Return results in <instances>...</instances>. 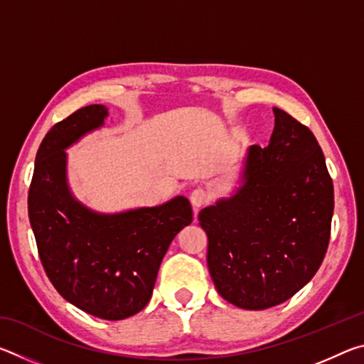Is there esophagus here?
Wrapping results in <instances>:
<instances>
[{"instance_id": "esophagus-1", "label": "esophagus", "mask_w": 364, "mask_h": 364, "mask_svg": "<svg viewBox=\"0 0 364 364\" xmlns=\"http://www.w3.org/2000/svg\"><path fill=\"white\" fill-rule=\"evenodd\" d=\"M189 200H191V204H193L194 212H197L200 207H204L208 202V194L202 188H197L193 191V193H191Z\"/></svg>"}]
</instances>
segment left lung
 Wrapping results in <instances>:
<instances>
[{
    "instance_id": "left-lung-1",
    "label": "left lung",
    "mask_w": 364,
    "mask_h": 364,
    "mask_svg": "<svg viewBox=\"0 0 364 364\" xmlns=\"http://www.w3.org/2000/svg\"><path fill=\"white\" fill-rule=\"evenodd\" d=\"M273 112L269 144L249 147L241 186L199 213L213 284L245 310L279 305L315 276L334 213V186L315 134L284 110Z\"/></svg>"
}]
</instances>
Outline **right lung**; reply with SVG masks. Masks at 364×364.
<instances>
[{"instance_id": "obj_1", "label": "right lung", "mask_w": 364, "mask_h": 364, "mask_svg": "<svg viewBox=\"0 0 364 364\" xmlns=\"http://www.w3.org/2000/svg\"><path fill=\"white\" fill-rule=\"evenodd\" d=\"M109 115L91 104L54 125L36 152L28 218L49 281L88 315L109 321L149 304L168 245L193 221L183 196L157 207L100 213L78 202L67 183V147L97 130Z\"/></svg>"}]
</instances>
